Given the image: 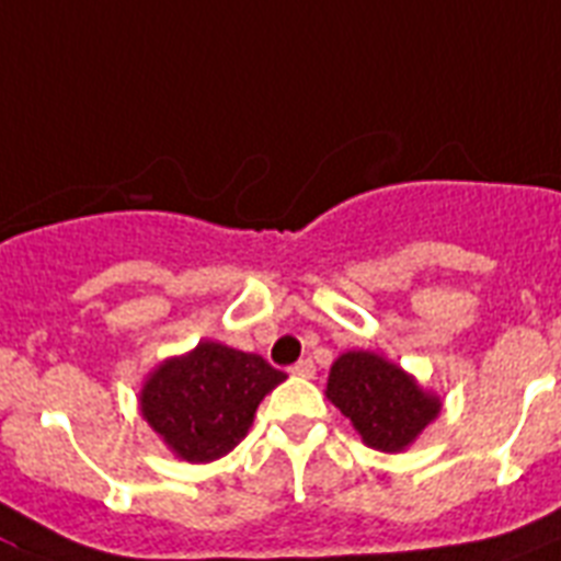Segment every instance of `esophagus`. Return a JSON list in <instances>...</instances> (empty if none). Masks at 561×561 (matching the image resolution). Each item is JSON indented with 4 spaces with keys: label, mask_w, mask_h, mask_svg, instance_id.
<instances>
[{
    "label": "esophagus",
    "mask_w": 561,
    "mask_h": 561,
    "mask_svg": "<svg viewBox=\"0 0 561 561\" xmlns=\"http://www.w3.org/2000/svg\"><path fill=\"white\" fill-rule=\"evenodd\" d=\"M290 375L311 380V377L317 375V366H313V359H299V363H294V366H290Z\"/></svg>",
    "instance_id": "1"
}]
</instances>
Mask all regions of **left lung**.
I'll return each instance as SVG.
<instances>
[{
	"instance_id": "1",
	"label": "left lung",
	"mask_w": 561,
	"mask_h": 561,
	"mask_svg": "<svg viewBox=\"0 0 561 561\" xmlns=\"http://www.w3.org/2000/svg\"><path fill=\"white\" fill-rule=\"evenodd\" d=\"M325 398L352 421L363 444L403 453L440 414V398L375 352H345L328 371Z\"/></svg>"
}]
</instances>
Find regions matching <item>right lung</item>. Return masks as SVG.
Returning a JSON list of instances; mask_svg holds the SVG:
<instances>
[{
	"label": "right lung",
	"instance_id": "add662e5",
	"mask_svg": "<svg viewBox=\"0 0 561 561\" xmlns=\"http://www.w3.org/2000/svg\"><path fill=\"white\" fill-rule=\"evenodd\" d=\"M285 377L259 354L202 340L149 371L138 394L140 414L175 458L216 461L239 446L259 403Z\"/></svg>",
	"mask_w": 561,
	"mask_h": 561
}]
</instances>
